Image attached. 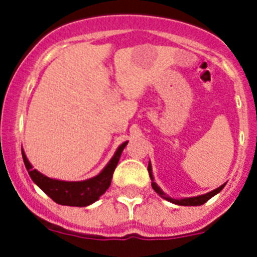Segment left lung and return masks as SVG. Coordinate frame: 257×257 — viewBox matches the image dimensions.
<instances>
[{
    "instance_id": "8db88e82",
    "label": "left lung",
    "mask_w": 257,
    "mask_h": 257,
    "mask_svg": "<svg viewBox=\"0 0 257 257\" xmlns=\"http://www.w3.org/2000/svg\"><path fill=\"white\" fill-rule=\"evenodd\" d=\"M148 172H149V176H151V180H152V188L156 190L157 194H158L160 197H162L163 199H166V201H169V202H171V203H175V205H179V206H201V205H203V203H206L208 199L212 198L213 196H216L219 192H221L222 188L225 187V184H222V185H220L219 188L211 190V192L206 193V194H201V196H197V197H188V198L176 199V198H172V197L167 196V194H166V193L163 192V190L161 189L158 185H157V183L154 181V178H153V172H152L151 161H149V165H148Z\"/></svg>"
}]
</instances>
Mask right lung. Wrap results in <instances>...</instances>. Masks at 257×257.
Masks as SVG:
<instances>
[{
  "label": "right lung",
  "instance_id": "add662e5",
  "mask_svg": "<svg viewBox=\"0 0 257 257\" xmlns=\"http://www.w3.org/2000/svg\"><path fill=\"white\" fill-rule=\"evenodd\" d=\"M128 142L122 143L117 148L115 153L110 158L106 166L94 178H90L87 180L82 181H64L58 180V179H51L46 175L41 174L27 158L26 153L22 149L23 161L26 165V169L28 171L29 176L33 180V183L37 185L40 189L44 190L47 196L54 202L63 206H73V207H86V206L92 205L94 202L100 198L104 193L106 192L110 183H112L113 172L118 165L119 157L123 152L124 147Z\"/></svg>",
  "mask_w": 257,
  "mask_h": 257
}]
</instances>
